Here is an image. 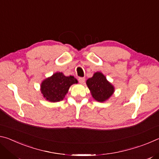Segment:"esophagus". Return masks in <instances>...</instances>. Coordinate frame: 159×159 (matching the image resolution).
Returning a JSON list of instances; mask_svg holds the SVG:
<instances>
[{
	"label": "esophagus",
	"instance_id": "34e87169",
	"mask_svg": "<svg viewBox=\"0 0 159 159\" xmlns=\"http://www.w3.org/2000/svg\"><path fill=\"white\" fill-rule=\"evenodd\" d=\"M85 78H81V77L79 78V81L80 83H81V84H83V83H85Z\"/></svg>",
	"mask_w": 159,
	"mask_h": 159
}]
</instances>
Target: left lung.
<instances>
[{
  "instance_id": "obj_1",
  "label": "left lung",
  "mask_w": 159,
  "mask_h": 159,
  "mask_svg": "<svg viewBox=\"0 0 159 159\" xmlns=\"http://www.w3.org/2000/svg\"><path fill=\"white\" fill-rule=\"evenodd\" d=\"M91 95L96 101L103 102L108 99L114 92V87L107 80L101 72H96L86 81Z\"/></svg>"
}]
</instances>
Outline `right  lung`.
Returning <instances> with one entry per match:
<instances>
[{
    "label": "right lung",
    "mask_w": 159,
    "mask_h": 159,
    "mask_svg": "<svg viewBox=\"0 0 159 159\" xmlns=\"http://www.w3.org/2000/svg\"><path fill=\"white\" fill-rule=\"evenodd\" d=\"M77 83L78 80L74 76H65L61 72H57L43 80L41 92L48 101L60 102L68 93L70 86Z\"/></svg>",
    "instance_id": "1"
}]
</instances>
